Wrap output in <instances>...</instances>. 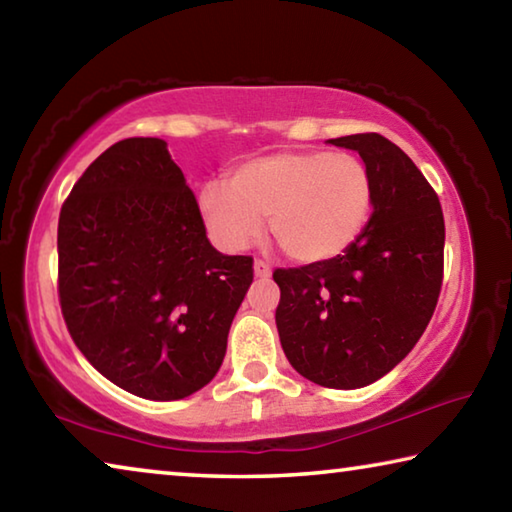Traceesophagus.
Masks as SVG:
<instances>
[{"label":"esophagus","instance_id":"obj_1","mask_svg":"<svg viewBox=\"0 0 512 512\" xmlns=\"http://www.w3.org/2000/svg\"><path fill=\"white\" fill-rule=\"evenodd\" d=\"M255 275L262 277V280H268L271 277V266L264 259H255Z\"/></svg>","mask_w":512,"mask_h":512}]
</instances>
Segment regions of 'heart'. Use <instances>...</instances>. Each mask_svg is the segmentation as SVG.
Here are the masks:
<instances>
[{
	"instance_id": "heart-1",
	"label": "heart",
	"mask_w": 512,
	"mask_h": 512,
	"mask_svg": "<svg viewBox=\"0 0 512 512\" xmlns=\"http://www.w3.org/2000/svg\"><path fill=\"white\" fill-rule=\"evenodd\" d=\"M198 205L225 250L248 248L268 219L284 255L314 264L339 257L361 237L375 185L368 164L352 153L280 151L239 164L228 185L207 183Z\"/></svg>"
}]
</instances>
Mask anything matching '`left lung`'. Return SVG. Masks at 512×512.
Masks as SVG:
<instances>
[{
  "mask_svg": "<svg viewBox=\"0 0 512 512\" xmlns=\"http://www.w3.org/2000/svg\"><path fill=\"white\" fill-rule=\"evenodd\" d=\"M329 142L368 164L375 210L339 257L275 268V325L302 377L350 391L393 370L427 329L443 287L445 219L422 171L384 135Z\"/></svg>",
  "mask_w": 512,
  "mask_h": 512,
  "instance_id": "obj_1",
  "label": "left lung"
}]
</instances>
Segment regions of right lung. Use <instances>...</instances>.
<instances>
[{
	"mask_svg": "<svg viewBox=\"0 0 512 512\" xmlns=\"http://www.w3.org/2000/svg\"><path fill=\"white\" fill-rule=\"evenodd\" d=\"M253 284V257L221 255L158 137L112 144L58 219V300L94 368L144 400H183L219 372Z\"/></svg>",
	"mask_w": 512,
	"mask_h": 512,
	"instance_id": "1",
	"label": "right lung"
}]
</instances>
